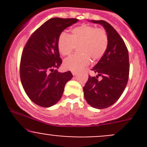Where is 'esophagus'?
Masks as SVG:
<instances>
[{
    "label": "esophagus",
    "instance_id": "34e87169",
    "mask_svg": "<svg viewBox=\"0 0 147 147\" xmlns=\"http://www.w3.org/2000/svg\"><path fill=\"white\" fill-rule=\"evenodd\" d=\"M72 74L73 75V76H75L77 75V72H72Z\"/></svg>",
    "mask_w": 147,
    "mask_h": 147
}]
</instances>
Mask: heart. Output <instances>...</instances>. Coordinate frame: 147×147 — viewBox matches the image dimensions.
Instances as JSON below:
<instances>
[{"label":"heart","mask_w":147,"mask_h":147,"mask_svg":"<svg viewBox=\"0 0 147 147\" xmlns=\"http://www.w3.org/2000/svg\"><path fill=\"white\" fill-rule=\"evenodd\" d=\"M78 46V53L65 60V69L78 72L93 60L101 59L108 46L105 30L83 24L74 28L70 35L63 32L57 39V48L63 56L69 55Z\"/></svg>","instance_id":"1"}]
</instances>
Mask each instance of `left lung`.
I'll return each mask as SVG.
<instances>
[{
  "instance_id": "1",
  "label": "left lung",
  "mask_w": 147,
  "mask_h": 147,
  "mask_svg": "<svg viewBox=\"0 0 147 147\" xmlns=\"http://www.w3.org/2000/svg\"><path fill=\"white\" fill-rule=\"evenodd\" d=\"M101 25L108 36L106 52L97 65L92 69L97 76H89L83 87L84 97L87 103L96 109L112 106L122 94L129 79V63L127 46L110 24L105 20H89ZM101 76L102 79L97 78Z\"/></svg>"
}]
</instances>
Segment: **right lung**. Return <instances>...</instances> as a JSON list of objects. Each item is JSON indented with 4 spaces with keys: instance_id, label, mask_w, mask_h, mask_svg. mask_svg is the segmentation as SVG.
Returning <instances> with one entry per match:
<instances>
[{
    "instance_id": "1",
    "label": "right lung",
    "mask_w": 147,
    "mask_h": 147,
    "mask_svg": "<svg viewBox=\"0 0 147 147\" xmlns=\"http://www.w3.org/2000/svg\"><path fill=\"white\" fill-rule=\"evenodd\" d=\"M78 21L75 18L50 19L33 32L25 46L20 80L28 97L37 105L50 107L55 105L63 96L66 83L73 77L70 71L57 72L62 64L57 39L65 29Z\"/></svg>"
}]
</instances>
